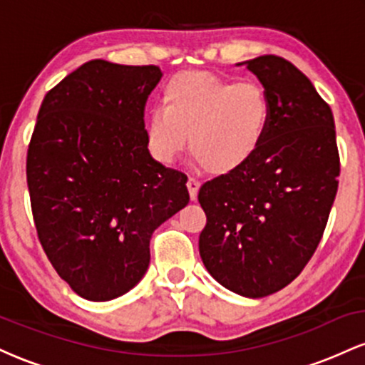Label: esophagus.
<instances>
[{
    "instance_id": "1",
    "label": "esophagus",
    "mask_w": 365,
    "mask_h": 365,
    "mask_svg": "<svg viewBox=\"0 0 365 365\" xmlns=\"http://www.w3.org/2000/svg\"><path fill=\"white\" fill-rule=\"evenodd\" d=\"M187 188H188V194H190V199L195 200L197 199V192L200 188V182L194 177H190L187 180Z\"/></svg>"
}]
</instances>
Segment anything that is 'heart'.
Wrapping results in <instances>:
<instances>
[{"label": "heart", "mask_w": 365, "mask_h": 365, "mask_svg": "<svg viewBox=\"0 0 365 365\" xmlns=\"http://www.w3.org/2000/svg\"><path fill=\"white\" fill-rule=\"evenodd\" d=\"M271 123V99L261 83L185 70L166 81L163 108L145 121L154 158L175 161L187 148L216 175L232 173L257 153Z\"/></svg>", "instance_id": "obj_1"}]
</instances>
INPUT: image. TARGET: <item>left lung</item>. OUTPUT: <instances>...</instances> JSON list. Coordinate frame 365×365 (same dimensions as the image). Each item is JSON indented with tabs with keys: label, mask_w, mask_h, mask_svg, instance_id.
<instances>
[{
	"label": "left lung",
	"mask_w": 365,
	"mask_h": 365,
	"mask_svg": "<svg viewBox=\"0 0 365 365\" xmlns=\"http://www.w3.org/2000/svg\"><path fill=\"white\" fill-rule=\"evenodd\" d=\"M247 68L269 96L271 123L244 166L200 187L207 223L199 252L223 287L261 299L290 284L316 252L336 197L340 154L329 104L297 66L264 54Z\"/></svg>",
	"instance_id": "8db88e82"
}]
</instances>
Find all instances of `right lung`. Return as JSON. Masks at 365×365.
I'll return each instance as SVG.
<instances>
[{
    "label": "right lung",
    "instance_id": "obj_1",
    "mask_svg": "<svg viewBox=\"0 0 365 365\" xmlns=\"http://www.w3.org/2000/svg\"><path fill=\"white\" fill-rule=\"evenodd\" d=\"M154 65L83 63L46 94L27 150L31 207L49 262L77 295L116 299L148 271L150 237L188 204L187 177L150 158Z\"/></svg>",
    "mask_w": 365,
    "mask_h": 365
}]
</instances>
